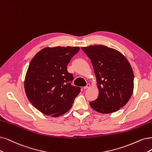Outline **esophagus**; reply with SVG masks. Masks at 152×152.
<instances>
[{"mask_svg":"<svg viewBox=\"0 0 152 152\" xmlns=\"http://www.w3.org/2000/svg\"><path fill=\"white\" fill-rule=\"evenodd\" d=\"M89 87H90V85H89V84H87V85L86 86L84 87L83 88H84V89H86L89 88Z\"/></svg>","mask_w":152,"mask_h":152,"instance_id":"34e87169","label":"esophagus"}]
</instances>
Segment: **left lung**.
<instances>
[{"label":"left lung","instance_id":"1","mask_svg":"<svg viewBox=\"0 0 152 152\" xmlns=\"http://www.w3.org/2000/svg\"><path fill=\"white\" fill-rule=\"evenodd\" d=\"M91 59L96 75L98 96L89 102L101 113H111L124 106L133 91L134 75L127 59L120 52L103 45L81 48Z\"/></svg>","mask_w":152,"mask_h":152}]
</instances>
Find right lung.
Here are the masks:
<instances>
[{
	"mask_svg": "<svg viewBox=\"0 0 152 152\" xmlns=\"http://www.w3.org/2000/svg\"><path fill=\"white\" fill-rule=\"evenodd\" d=\"M79 47L45 48L32 59L24 89L31 103L46 115L58 117L69 110L80 87L72 86V75L67 65Z\"/></svg>",
	"mask_w": 152,
	"mask_h": 152,
	"instance_id": "right-lung-1",
	"label": "right lung"
}]
</instances>
